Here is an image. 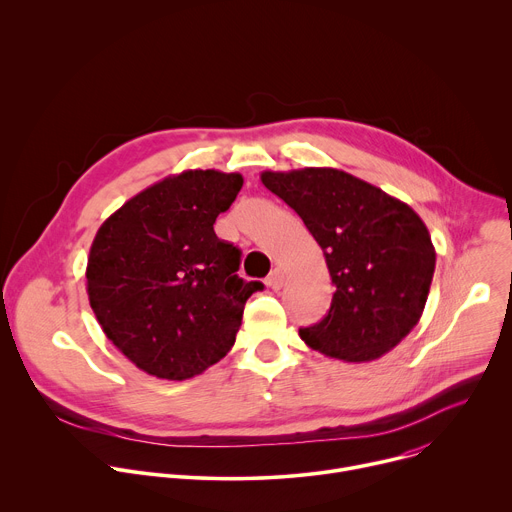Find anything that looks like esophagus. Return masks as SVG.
Here are the masks:
<instances>
[{"label":"esophagus","instance_id":"obj_1","mask_svg":"<svg viewBox=\"0 0 512 512\" xmlns=\"http://www.w3.org/2000/svg\"><path fill=\"white\" fill-rule=\"evenodd\" d=\"M283 281H285V277H283V271L281 269H273L271 273H269V277H267V285L271 287V289H281L283 287Z\"/></svg>","mask_w":512,"mask_h":512}]
</instances>
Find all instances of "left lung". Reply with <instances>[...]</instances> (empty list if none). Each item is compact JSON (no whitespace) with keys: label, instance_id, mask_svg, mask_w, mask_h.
Here are the masks:
<instances>
[{"label":"left lung","instance_id":"8db88e82","mask_svg":"<svg viewBox=\"0 0 512 512\" xmlns=\"http://www.w3.org/2000/svg\"><path fill=\"white\" fill-rule=\"evenodd\" d=\"M261 182L294 208L334 283L324 320L302 340L344 362L377 360L419 322L435 249L419 214L395 196L336 168L263 172Z\"/></svg>","mask_w":512,"mask_h":512}]
</instances>
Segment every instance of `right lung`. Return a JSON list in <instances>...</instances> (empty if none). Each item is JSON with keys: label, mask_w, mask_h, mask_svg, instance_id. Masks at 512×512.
<instances>
[{"label": "right lung", "mask_w": 512, "mask_h": 512, "mask_svg": "<svg viewBox=\"0 0 512 512\" xmlns=\"http://www.w3.org/2000/svg\"><path fill=\"white\" fill-rule=\"evenodd\" d=\"M241 174L186 170L141 190L99 227L87 263L89 304L107 338L143 373L184 381L235 344L261 281L214 233Z\"/></svg>", "instance_id": "1"}]
</instances>
